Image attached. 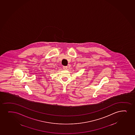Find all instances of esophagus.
Here are the masks:
<instances>
[{
  "mask_svg": "<svg viewBox=\"0 0 135 135\" xmlns=\"http://www.w3.org/2000/svg\"><path fill=\"white\" fill-rule=\"evenodd\" d=\"M67 68H68V67L67 66H63V67L64 70H67Z\"/></svg>",
  "mask_w": 135,
  "mask_h": 135,
  "instance_id": "obj_1",
  "label": "esophagus"
}]
</instances>
